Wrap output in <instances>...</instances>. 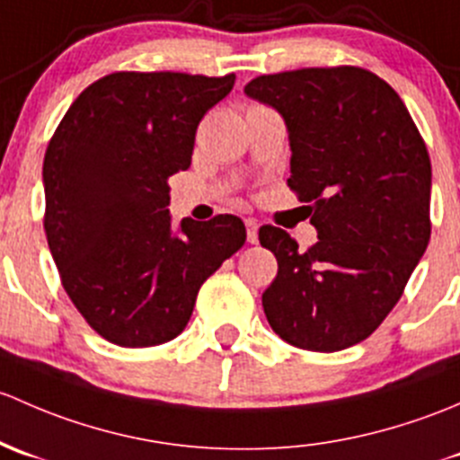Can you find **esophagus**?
<instances>
[{
    "label": "esophagus",
    "instance_id": "esophagus-1",
    "mask_svg": "<svg viewBox=\"0 0 460 460\" xmlns=\"http://www.w3.org/2000/svg\"><path fill=\"white\" fill-rule=\"evenodd\" d=\"M245 232H248V243H257L259 241V226L254 219H245Z\"/></svg>",
    "mask_w": 460,
    "mask_h": 460
}]
</instances>
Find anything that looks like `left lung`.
I'll return each mask as SVG.
<instances>
[{
    "label": "left lung",
    "mask_w": 460,
    "mask_h": 460,
    "mask_svg": "<svg viewBox=\"0 0 460 460\" xmlns=\"http://www.w3.org/2000/svg\"><path fill=\"white\" fill-rule=\"evenodd\" d=\"M245 94L286 119L288 186L319 232L303 252L286 230H259L279 263L263 292L268 323L312 352L361 343L399 303L429 243L428 146L396 90L358 66L261 75Z\"/></svg>",
    "instance_id": "obj_1"
}]
</instances>
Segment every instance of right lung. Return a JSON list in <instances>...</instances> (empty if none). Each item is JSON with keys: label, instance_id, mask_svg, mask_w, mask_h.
Masks as SVG:
<instances>
[{"label": "right lung", "instance_id": "right-lung-1", "mask_svg": "<svg viewBox=\"0 0 460 460\" xmlns=\"http://www.w3.org/2000/svg\"><path fill=\"white\" fill-rule=\"evenodd\" d=\"M234 75L121 73L84 90L44 157L49 239L61 286L99 336L148 348L183 332L197 292L245 243L234 215L170 228L168 179L190 165L199 121Z\"/></svg>", "mask_w": 460, "mask_h": 460}]
</instances>
